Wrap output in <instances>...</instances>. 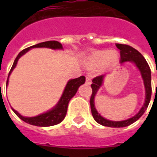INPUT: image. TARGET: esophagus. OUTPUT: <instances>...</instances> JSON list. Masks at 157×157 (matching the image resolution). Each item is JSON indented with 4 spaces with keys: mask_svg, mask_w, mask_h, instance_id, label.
<instances>
[{
    "mask_svg": "<svg viewBox=\"0 0 157 157\" xmlns=\"http://www.w3.org/2000/svg\"><path fill=\"white\" fill-rule=\"evenodd\" d=\"M86 84H88V85H90L91 84V77L89 75H86Z\"/></svg>",
    "mask_w": 157,
    "mask_h": 157,
    "instance_id": "esophagus-1",
    "label": "esophagus"
}]
</instances>
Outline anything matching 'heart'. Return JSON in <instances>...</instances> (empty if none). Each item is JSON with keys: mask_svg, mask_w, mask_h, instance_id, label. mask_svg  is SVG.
Listing matches in <instances>:
<instances>
[{"mask_svg": "<svg viewBox=\"0 0 157 157\" xmlns=\"http://www.w3.org/2000/svg\"><path fill=\"white\" fill-rule=\"evenodd\" d=\"M119 61V54L117 51L112 50H100L94 52L90 56L89 62L93 66H102L104 64L107 67L114 66Z\"/></svg>", "mask_w": 157, "mask_h": 157, "instance_id": "b5f03b06", "label": "heart"}]
</instances>
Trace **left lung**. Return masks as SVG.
I'll list each match as a JSON object with an SVG mask.
<instances>
[{
	"label": "left lung",
	"mask_w": 157,
	"mask_h": 157,
	"mask_svg": "<svg viewBox=\"0 0 157 157\" xmlns=\"http://www.w3.org/2000/svg\"><path fill=\"white\" fill-rule=\"evenodd\" d=\"M117 47L120 50L121 53V63H123L124 62H132L134 63L136 67L140 71V73L142 75L143 80H144V86H145V103L144 106L142 107L138 113L135 116H134L131 118L121 121H109V120L105 119L104 117L101 116L95 108L94 105V97L96 94L98 92V89L100 88V86L103 85V78L104 75L96 76L92 80L93 84L91 85L92 88V94L90 97V107L92 116L94 119L95 120L98 124H102L103 126L107 127H114V128H121V127L128 126L129 124H133L134 122L140 118L144 115L145 111L147 110L148 104L151 100V69L149 67L148 63H147L146 59H144V57L140 53L134 48L131 47L128 45H123V44H117Z\"/></svg>",
	"instance_id": "left-lung-1"
}]
</instances>
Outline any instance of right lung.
<instances>
[{
    "label": "right lung",
    "instance_id": "add662e5",
    "mask_svg": "<svg viewBox=\"0 0 157 157\" xmlns=\"http://www.w3.org/2000/svg\"><path fill=\"white\" fill-rule=\"evenodd\" d=\"M33 48H50L53 50H62L63 49V45L61 43L56 40H49V41H45V42L39 43L36 45H34L33 46L24 49L22 50L18 56L16 57L15 60L13 62V66L11 67L10 71L9 72L8 79H7V82H6V86L8 85L9 76L10 75L14 67H16V64L18 63V60L19 59L21 56H23V54H26L28 50L33 49ZM86 82V77L84 76H81L78 78L72 79L67 82L66 87L64 89V91L63 94H62L61 98L59 99V103H57L52 109L48 111V112L43 113V114L38 115L36 117H26L21 116L17 111L12 108L13 112L18 116L21 120H23V121L28 124L36 125V126H40V127H47V126H52L55 124H59L60 122L63 121V119L66 117L67 111V106H68L69 101L71 100V98L73 97L76 93L77 92V90L80 87V86L83 85Z\"/></svg>",
    "mask_w": 157,
    "mask_h": 157
}]
</instances>
